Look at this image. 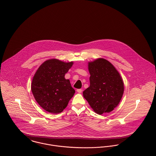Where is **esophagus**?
Here are the masks:
<instances>
[{"instance_id": "esophagus-1", "label": "esophagus", "mask_w": 156, "mask_h": 156, "mask_svg": "<svg viewBox=\"0 0 156 156\" xmlns=\"http://www.w3.org/2000/svg\"><path fill=\"white\" fill-rule=\"evenodd\" d=\"M82 89H77V92H78V93H82Z\"/></svg>"}]
</instances>
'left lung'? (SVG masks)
Returning a JSON list of instances; mask_svg holds the SVG:
<instances>
[{
	"mask_svg": "<svg viewBox=\"0 0 156 156\" xmlns=\"http://www.w3.org/2000/svg\"><path fill=\"white\" fill-rule=\"evenodd\" d=\"M90 86L83 92V97L95 113L112 111L119 103L124 93L123 80L110 62L98 58L88 63Z\"/></svg>",
	"mask_w": 156,
	"mask_h": 156,
	"instance_id": "left-lung-1",
	"label": "left lung"
}]
</instances>
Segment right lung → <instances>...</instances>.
<instances>
[{"instance_id": "add662e5", "label": "right lung", "mask_w": 156, "mask_h": 156, "mask_svg": "<svg viewBox=\"0 0 156 156\" xmlns=\"http://www.w3.org/2000/svg\"><path fill=\"white\" fill-rule=\"evenodd\" d=\"M73 62H64L51 59L43 62L36 71L31 90L39 105L45 111L59 113L63 111L73 97L75 90L65 75Z\"/></svg>"}]
</instances>
